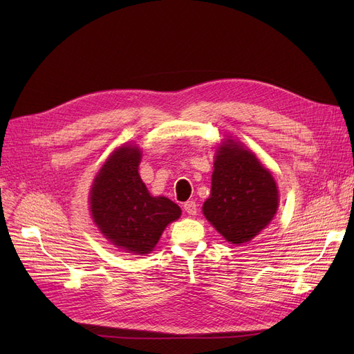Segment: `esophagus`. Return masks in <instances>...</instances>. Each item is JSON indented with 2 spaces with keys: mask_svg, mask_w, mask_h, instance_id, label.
<instances>
[{
  "mask_svg": "<svg viewBox=\"0 0 354 354\" xmlns=\"http://www.w3.org/2000/svg\"><path fill=\"white\" fill-rule=\"evenodd\" d=\"M183 209L187 211L189 215H196L198 208H196L195 201H187V202H185V203H183Z\"/></svg>",
  "mask_w": 354,
  "mask_h": 354,
  "instance_id": "obj_1",
  "label": "esophagus"
}]
</instances>
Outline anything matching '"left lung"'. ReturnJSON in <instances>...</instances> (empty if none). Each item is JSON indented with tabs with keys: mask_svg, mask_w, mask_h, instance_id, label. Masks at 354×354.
<instances>
[{
	"mask_svg": "<svg viewBox=\"0 0 354 354\" xmlns=\"http://www.w3.org/2000/svg\"><path fill=\"white\" fill-rule=\"evenodd\" d=\"M278 208L274 176L244 147L227 139L215 153L211 195L203 215L230 244L252 241L272 221Z\"/></svg>",
	"mask_w": 354,
	"mask_h": 354,
	"instance_id": "left-lung-1",
	"label": "left lung"
}]
</instances>
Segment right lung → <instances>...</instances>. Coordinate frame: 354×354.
Instances as JSON below:
<instances>
[{
    "instance_id": "obj_1",
    "label": "right lung",
    "mask_w": 354,
    "mask_h": 354,
    "mask_svg": "<svg viewBox=\"0 0 354 354\" xmlns=\"http://www.w3.org/2000/svg\"><path fill=\"white\" fill-rule=\"evenodd\" d=\"M142 152L123 145L100 167L90 191V212L100 232L126 252L153 251L165 228L180 208L165 196H152L139 176Z\"/></svg>"
}]
</instances>
